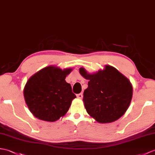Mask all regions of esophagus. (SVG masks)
<instances>
[{"label":"esophagus","instance_id":"obj_1","mask_svg":"<svg viewBox=\"0 0 155 155\" xmlns=\"http://www.w3.org/2000/svg\"><path fill=\"white\" fill-rule=\"evenodd\" d=\"M77 97L78 98V99H82V97H83V96H82V93H81V94H78L77 95Z\"/></svg>","mask_w":155,"mask_h":155}]
</instances>
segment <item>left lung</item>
I'll use <instances>...</instances> for the list:
<instances>
[{
	"mask_svg": "<svg viewBox=\"0 0 155 155\" xmlns=\"http://www.w3.org/2000/svg\"><path fill=\"white\" fill-rule=\"evenodd\" d=\"M79 73L88 80L83 102L90 116L100 124L114 122L123 116L133 96V86L126 77L110 65L94 73L81 67Z\"/></svg>",
	"mask_w": 155,
	"mask_h": 155,
	"instance_id": "obj_1",
	"label": "left lung"
}]
</instances>
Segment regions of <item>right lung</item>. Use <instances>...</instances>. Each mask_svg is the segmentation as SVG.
Instances as JSON below:
<instances>
[{"instance_id":"1","label":"right lung","mask_w":155,"mask_h":155,"mask_svg":"<svg viewBox=\"0 0 155 155\" xmlns=\"http://www.w3.org/2000/svg\"><path fill=\"white\" fill-rule=\"evenodd\" d=\"M72 68L62 70L56 66H48L28 79L24 88V96L28 107L39 120L53 122L64 116L76 96L65 78Z\"/></svg>"}]
</instances>
